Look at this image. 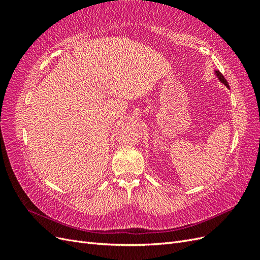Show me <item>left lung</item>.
Returning a JSON list of instances; mask_svg holds the SVG:
<instances>
[{"label": "left lung", "mask_w": 260, "mask_h": 260, "mask_svg": "<svg viewBox=\"0 0 260 260\" xmlns=\"http://www.w3.org/2000/svg\"><path fill=\"white\" fill-rule=\"evenodd\" d=\"M215 75L217 76V78L219 79V81L221 82V83H223L228 89H230V86H229V83H228V81L225 80V78L222 76V74L219 72V70H215Z\"/></svg>", "instance_id": "1"}]
</instances>
